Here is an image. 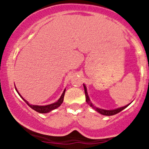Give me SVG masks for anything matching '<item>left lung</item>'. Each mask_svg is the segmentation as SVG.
<instances>
[{
	"label": "left lung",
	"mask_w": 149,
	"mask_h": 149,
	"mask_svg": "<svg viewBox=\"0 0 149 149\" xmlns=\"http://www.w3.org/2000/svg\"><path fill=\"white\" fill-rule=\"evenodd\" d=\"M84 86V89H85V98H86V101L87 103H88V104H90V106H91L92 108L95 109V110H96L98 112H99L100 114H103V115H106V116H111V115H114V114H117V113L120 112L121 111H123V109H125V108H126L127 107H128V106L130 105V104H128V105L125 106L124 107H121V108H119V109H114V110H104V109H98V108H96V107H94L93 105L92 104H91V102H90V99H89V97H88V93H87V89H86V87L85 86V85H83Z\"/></svg>",
	"instance_id": "1"
}]
</instances>
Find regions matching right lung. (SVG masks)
I'll list each match as a JSON object with an SVG mask.
<instances>
[{"label": "right lung", "mask_w": 149, "mask_h": 149, "mask_svg": "<svg viewBox=\"0 0 149 149\" xmlns=\"http://www.w3.org/2000/svg\"><path fill=\"white\" fill-rule=\"evenodd\" d=\"M16 91H17V88H15ZM17 93H19V92L17 91ZM64 93H65V90L64 91V93H62V95H61V98L58 99V101H57V102L56 103H54V104H50V105H47V106H35V105H30V104H28L27 101H26V100H24V98H22V97L20 95V94L19 93V95H20V96L22 97V98L23 100L26 102V104H27L28 106H29L30 108H32V109L35 110V111H37V112H39V113H42V114H44V113H47V112H49V111H52V110L58 108V107H60L61 106V104L63 103V101H64Z\"/></svg>", "instance_id": "add662e5"}]
</instances>
